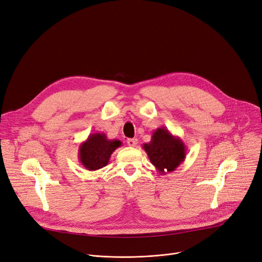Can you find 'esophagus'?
I'll return each mask as SVG.
<instances>
[{
  "mask_svg": "<svg viewBox=\"0 0 262 262\" xmlns=\"http://www.w3.org/2000/svg\"><path fill=\"white\" fill-rule=\"evenodd\" d=\"M137 143H138V140H137L136 138H133V139H127V144H128L129 146H132V147L136 146V145H137Z\"/></svg>",
  "mask_w": 262,
  "mask_h": 262,
  "instance_id": "34e87169",
  "label": "esophagus"
}]
</instances>
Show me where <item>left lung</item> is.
Listing matches in <instances>:
<instances>
[{
	"label": "left lung",
	"mask_w": 262,
	"mask_h": 262,
	"mask_svg": "<svg viewBox=\"0 0 262 262\" xmlns=\"http://www.w3.org/2000/svg\"><path fill=\"white\" fill-rule=\"evenodd\" d=\"M150 163L156 168L159 174L171 173L185 161L187 147L183 140L173 136L168 128L159 127L153 132L152 140L143 144ZM167 171H164V169Z\"/></svg>",
	"instance_id": "obj_1"
}]
</instances>
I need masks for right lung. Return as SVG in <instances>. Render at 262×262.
<instances>
[{
    "instance_id": "obj_1",
    "label": "right lung",
    "mask_w": 262,
    "mask_h": 262,
    "mask_svg": "<svg viewBox=\"0 0 262 262\" xmlns=\"http://www.w3.org/2000/svg\"><path fill=\"white\" fill-rule=\"evenodd\" d=\"M122 145L118 139L109 140L104 133H94L81 142L78 148V159L88 171H96L107 166L110 156Z\"/></svg>"
}]
</instances>
